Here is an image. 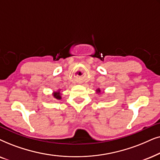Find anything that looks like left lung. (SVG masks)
<instances>
[{
	"instance_id": "obj_1",
	"label": "left lung",
	"mask_w": 160,
	"mask_h": 160,
	"mask_svg": "<svg viewBox=\"0 0 160 160\" xmlns=\"http://www.w3.org/2000/svg\"><path fill=\"white\" fill-rule=\"evenodd\" d=\"M97 93H99L100 92V90H99V89H97Z\"/></svg>"
}]
</instances>
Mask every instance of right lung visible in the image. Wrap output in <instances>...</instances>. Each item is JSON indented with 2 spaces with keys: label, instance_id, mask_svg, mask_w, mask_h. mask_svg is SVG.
I'll return each instance as SVG.
<instances>
[{
  "label": "right lung",
  "instance_id": "right-lung-1",
  "mask_svg": "<svg viewBox=\"0 0 160 160\" xmlns=\"http://www.w3.org/2000/svg\"><path fill=\"white\" fill-rule=\"evenodd\" d=\"M61 94L60 90H58V91H56V92L53 93V97H54L55 99H61Z\"/></svg>",
  "mask_w": 160,
  "mask_h": 160
}]
</instances>
